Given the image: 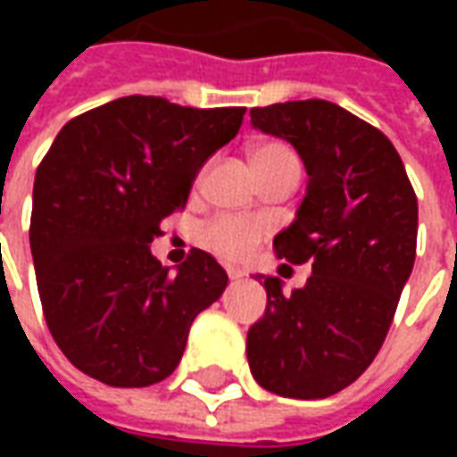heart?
I'll use <instances>...</instances> for the list:
<instances>
[{
    "mask_svg": "<svg viewBox=\"0 0 457 457\" xmlns=\"http://www.w3.org/2000/svg\"><path fill=\"white\" fill-rule=\"evenodd\" d=\"M264 175H269L272 180L264 184ZM296 186H298L296 176H291V173H288L287 169H281L278 163L267 166L264 161H259L257 169H254V176H252V188H254V193H259V195L267 200V203H271V205H281V203H287V200L294 195ZM220 252H222V254H228L229 252L228 239H220Z\"/></svg>",
    "mask_w": 457,
    "mask_h": 457,
    "instance_id": "heart-1",
    "label": "heart"
}]
</instances>
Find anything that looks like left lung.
<instances>
[{"mask_svg": "<svg viewBox=\"0 0 457 457\" xmlns=\"http://www.w3.org/2000/svg\"><path fill=\"white\" fill-rule=\"evenodd\" d=\"M232 139L212 110L121 97L68 121L36 170L31 254L46 326L71 362L110 386L179 367L188 330L228 274L203 249L151 254L200 166Z\"/></svg>", "mask_w": 457, "mask_h": 457, "instance_id": "1", "label": "left lung"}]
</instances>
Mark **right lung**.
Masks as SVG:
<instances>
[{"instance_id": "right-lung-1", "label": "right lung", "mask_w": 457, "mask_h": 457, "mask_svg": "<svg viewBox=\"0 0 457 457\" xmlns=\"http://www.w3.org/2000/svg\"><path fill=\"white\" fill-rule=\"evenodd\" d=\"M252 124L294 144L308 188L294 225L274 239L287 264L264 278L249 370L278 396L326 399L372 364L389 333L416 259V195L392 141L337 104L259 107Z\"/></svg>"}]
</instances>
